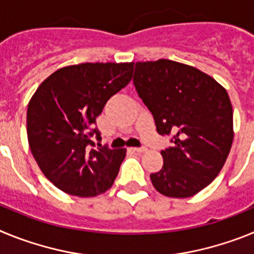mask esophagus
<instances>
[{"label": "esophagus", "instance_id": "1", "mask_svg": "<svg viewBox=\"0 0 254 254\" xmlns=\"http://www.w3.org/2000/svg\"><path fill=\"white\" fill-rule=\"evenodd\" d=\"M133 151H136V152H145V151H147V149L146 147H133Z\"/></svg>", "mask_w": 254, "mask_h": 254}]
</instances>
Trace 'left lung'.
<instances>
[{
  "label": "left lung",
  "mask_w": 254,
  "mask_h": 254,
  "mask_svg": "<svg viewBox=\"0 0 254 254\" xmlns=\"http://www.w3.org/2000/svg\"><path fill=\"white\" fill-rule=\"evenodd\" d=\"M133 85L161 136L163 168L152 186L167 197L186 198L207 187L225 164L233 137V108L216 80L188 64L159 60L134 64Z\"/></svg>",
  "instance_id": "obj_1"
}]
</instances>
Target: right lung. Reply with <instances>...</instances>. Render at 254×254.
<instances>
[{
    "mask_svg": "<svg viewBox=\"0 0 254 254\" xmlns=\"http://www.w3.org/2000/svg\"><path fill=\"white\" fill-rule=\"evenodd\" d=\"M131 64H80L57 69L30 99L26 132L40 170L57 188L77 197L104 193L114 183L126 149L98 145L96 117L131 81Z\"/></svg>",
    "mask_w": 254,
    "mask_h": 254,
    "instance_id": "add662e5",
    "label": "right lung"
}]
</instances>
